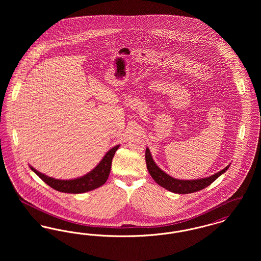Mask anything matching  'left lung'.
<instances>
[{"instance_id":"obj_1","label":"left lung","mask_w":261,"mask_h":261,"mask_svg":"<svg viewBox=\"0 0 261 261\" xmlns=\"http://www.w3.org/2000/svg\"><path fill=\"white\" fill-rule=\"evenodd\" d=\"M146 162H147V168L149 170L151 178L154 180V182H156L160 186L172 193L182 194V195L195 193L210 186L212 182H214L220 175L225 173L226 170L230 167V165H227L219 172L213 174L208 177H204L200 179H193V180H181V179H176L162 170L153 161L149 148L146 149Z\"/></svg>"}]
</instances>
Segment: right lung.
<instances>
[{
  "label": "right lung",
  "mask_w": 261,
  "mask_h": 261,
  "mask_svg": "<svg viewBox=\"0 0 261 261\" xmlns=\"http://www.w3.org/2000/svg\"><path fill=\"white\" fill-rule=\"evenodd\" d=\"M119 146L120 145H116L110 149L103 155L101 161L96 165V167L92 169L90 172L74 179H68V180L56 179L53 177H49L46 174L39 172L30 164H29V167L33 172L37 174L47 185L51 187L53 189L62 193L82 194V193L95 190L107 182L111 172V168H112V159L114 156L115 151L119 148Z\"/></svg>",
  "instance_id": "right-lung-1"
}]
</instances>
